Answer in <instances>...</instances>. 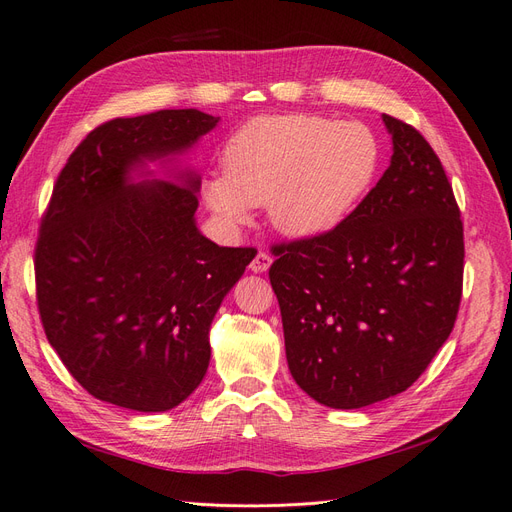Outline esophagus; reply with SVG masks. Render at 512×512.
<instances>
[{"label": "esophagus", "instance_id": "1", "mask_svg": "<svg viewBox=\"0 0 512 512\" xmlns=\"http://www.w3.org/2000/svg\"><path fill=\"white\" fill-rule=\"evenodd\" d=\"M271 262H273V258H271L267 252H258L256 258L250 262V269H252L254 273H265V271H269Z\"/></svg>", "mask_w": 512, "mask_h": 512}]
</instances>
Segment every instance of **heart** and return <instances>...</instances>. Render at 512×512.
I'll list each match as a JSON object with an SVG mask.
<instances>
[{
    "label": "heart",
    "mask_w": 512,
    "mask_h": 512,
    "mask_svg": "<svg viewBox=\"0 0 512 512\" xmlns=\"http://www.w3.org/2000/svg\"><path fill=\"white\" fill-rule=\"evenodd\" d=\"M382 164L378 134L356 119L288 113L254 117L230 134L224 173L203 181L218 218L237 228L254 205L286 237L314 239L344 224Z\"/></svg>",
    "instance_id": "b5f03b06"
}]
</instances>
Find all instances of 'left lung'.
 Instances as JSON below:
<instances>
[{
	"label": "left lung",
	"mask_w": 512,
	"mask_h": 512,
	"mask_svg": "<svg viewBox=\"0 0 512 512\" xmlns=\"http://www.w3.org/2000/svg\"><path fill=\"white\" fill-rule=\"evenodd\" d=\"M389 168L350 218L275 247L288 369L318 404L356 410L404 393L451 335L463 224L442 162L408 123L382 115Z\"/></svg>",
	"instance_id": "obj_1"
}]
</instances>
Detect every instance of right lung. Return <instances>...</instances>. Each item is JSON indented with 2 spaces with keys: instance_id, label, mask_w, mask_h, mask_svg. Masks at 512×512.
Instances as JSON below:
<instances>
[{
  "instance_id": "right-lung-1",
  "label": "right lung",
  "mask_w": 512,
  "mask_h": 512,
  "mask_svg": "<svg viewBox=\"0 0 512 512\" xmlns=\"http://www.w3.org/2000/svg\"><path fill=\"white\" fill-rule=\"evenodd\" d=\"M218 121L196 108L106 121L57 177L36 245L38 309L61 363L100 401L166 412L207 374L215 312L254 258L198 230L200 177L177 164Z\"/></svg>"
}]
</instances>
